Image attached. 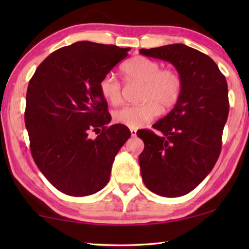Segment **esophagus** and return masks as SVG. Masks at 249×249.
Here are the masks:
<instances>
[{
	"label": "esophagus",
	"instance_id": "obj_1",
	"mask_svg": "<svg viewBox=\"0 0 249 249\" xmlns=\"http://www.w3.org/2000/svg\"><path fill=\"white\" fill-rule=\"evenodd\" d=\"M136 133H137L136 128H130V134H132V136H136Z\"/></svg>",
	"mask_w": 249,
	"mask_h": 249
}]
</instances>
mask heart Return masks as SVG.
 <instances>
[{
	"mask_svg": "<svg viewBox=\"0 0 249 249\" xmlns=\"http://www.w3.org/2000/svg\"><path fill=\"white\" fill-rule=\"evenodd\" d=\"M160 62L146 57H135L123 66L122 71L127 81L144 83L142 101L138 105H126L114 113L116 123L130 128L141 126L154 120L162 109L174 107L182 91V79L178 71L171 68L161 69ZM103 98L112 105L122 101V86L114 75H104L100 82Z\"/></svg>",
	"mask_w": 249,
	"mask_h": 249,
	"instance_id": "1",
	"label": "heart"
}]
</instances>
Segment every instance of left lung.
Returning a JSON list of instances; mask_svg holds the SVG:
<instances>
[{
  "label": "left lung",
  "instance_id": "obj_1",
  "mask_svg": "<svg viewBox=\"0 0 249 249\" xmlns=\"http://www.w3.org/2000/svg\"><path fill=\"white\" fill-rule=\"evenodd\" d=\"M144 56L175 66L182 91L174 108L153 127L137 132L145 148L140 155L142 181L156 195H187L205 179L217 161L229 116L224 75L205 53L183 44L141 49Z\"/></svg>",
  "mask_w": 249,
  "mask_h": 249
}]
</instances>
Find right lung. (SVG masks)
I'll list each match as a JSON object with an SVG mask.
<instances>
[{
	"label": "right lung",
	"instance_id": "1",
	"mask_svg": "<svg viewBox=\"0 0 249 249\" xmlns=\"http://www.w3.org/2000/svg\"><path fill=\"white\" fill-rule=\"evenodd\" d=\"M130 48L77 41L45 59L29 81L25 125L34 161L62 193L86 196L107 184L113 161L130 137L125 125L109 127L100 82ZM103 127L94 140L89 130Z\"/></svg>",
	"mask_w": 249,
	"mask_h": 249
}]
</instances>
